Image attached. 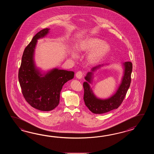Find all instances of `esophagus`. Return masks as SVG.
<instances>
[{"instance_id": "34e87169", "label": "esophagus", "mask_w": 154, "mask_h": 154, "mask_svg": "<svg viewBox=\"0 0 154 154\" xmlns=\"http://www.w3.org/2000/svg\"><path fill=\"white\" fill-rule=\"evenodd\" d=\"M82 76H83V73L82 72L79 71L76 72V78H78V79H82Z\"/></svg>"}]
</instances>
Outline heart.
<instances>
[{
	"label": "heart",
	"instance_id": "obj_1",
	"mask_svg": "<svg viewBox=\"0 0 154 154\" xmlns=\"http://www.w3.org/2000/svg\"><path fill=\"white\" fill-rule=\"evenodd\" d=\"M76 51L79 54L88 53L86 59L88 63L95 64L100 62L111 50V46L102 39L94 37H86L80 39L76 45ZM73 58L77 55L74 52L72 53Z\"/></svg>",
	"mask_w": 154,
	"mask_h": 154
}]
</instances>
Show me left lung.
I'll list each match as a JSON object with an SVG mask.
<instances>
[{"mask_svg": "<svg viewBox=\"0 0 154 154\" xmlns=\"http://www.w3.org/2000/svg\"><path fill=\"white\" fill-rule=\"evenodd\" d=\"M124 66V73L121 82L117 91L110 97L106 99H101L95 96L88 83L91 84L94 72L104 66V64L98 65L92 68L90 72H88L85 76L86 82L83 83L84 88V100L85 105L90 111L95 114H102L117 109L121 105L123 101L131 82V74L133 66L131 62L123 63Z\"/></svg>", "mask_w": 154, "mask_h": 154, "instance_id": "8db88e82", "label": "left lung"}]
</instances>
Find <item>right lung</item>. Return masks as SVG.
I'll return each instance as SVG.
<instances>
[{
	"label": "right lung",
	"mask_w": 154,
	"mask_h": 154,
	"mask_svg": "<svg viewBox=\"0 0 154 154\" xmlns=\"http://www.w3.org/2000/svg\"><path fill=\"white\" fill-rule=\"evenodd\" d=\"M45 29L37 33L24 50L18 78L23 97L33 108L49 111L58 105L63 86L74 78V72L54 68L42 74L36 67L34 55L37 40L49 33Z\"/></svg>",
	"instance_id": "1"
}]
</instances>
